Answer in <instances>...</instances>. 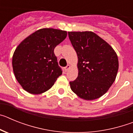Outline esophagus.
I'll return each mask as SVG.
<instances>
[{"label":"esophagus","mask_w":133,"mask_h":133,"mask_svg":"<svg viewBox=\"0 0 133 133\" xmlns=\"http://www.w3.org/2000/svg\"><path fill=\"white\" fill-rule=\"evenodd\" d=\"M70 65L68 64V65L66 66L65 68H64V70H65V71H68V70H69V69H70Z\"/></svg>","instance_id":"obj_1"}]
</instances>
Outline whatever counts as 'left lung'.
<instances>
[{
    "mask_svg": "<svg viewBox=\"0 0 133 133\" xmlns=\"http://www.w3.org/2000/svg\"><path fill=\"white\" fill-rule=\"evenodd\" d=\"M68 34L78 56V77L69 83L70 89L84 100L100 98L107 92L117 77V53L93 32H68Z\"/></svg>",
    "mask_w": 133,
    "mask_h": 133,
    "instance_id": "1",
    "label": "left lung"
}]
</instances>
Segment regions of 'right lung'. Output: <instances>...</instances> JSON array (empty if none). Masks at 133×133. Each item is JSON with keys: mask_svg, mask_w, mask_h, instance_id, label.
Masks as SVG:
<instances>
[{"mask_svg": "<svg viewBox=\"0 0 133 133\" xmlns=\"http://www.w3.org/2000/svg\"><path fill=\"white\" fill-rule=\"evenodd\" d=\"M66 36L65 30L44 28L27 36L18 44L12 64L15 78L24 90L38 95L53 86L62 75L54 49Z\"/></svg>", "mask_w": 133, "mask_h": 133, "instance_id": "add662e5", "label": "right lung"}]
</instances>
